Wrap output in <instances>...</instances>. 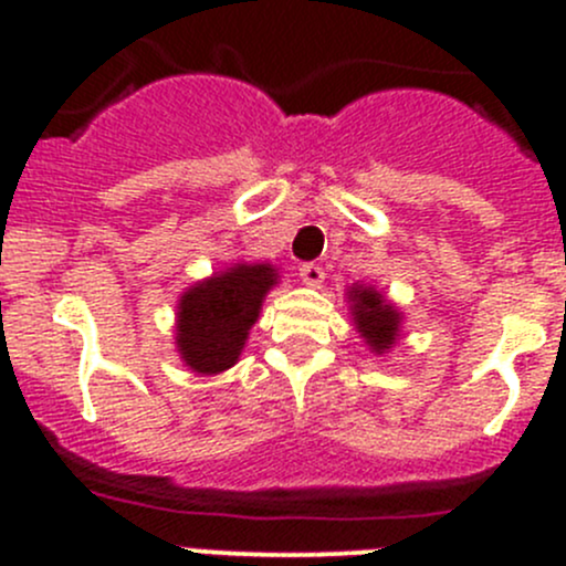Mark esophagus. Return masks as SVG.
<instances>
[{"label":"esophagus","instance_id":"esophagus-1","mask_svg":"<svg viewBox=\"0 0 566 566\" xmlns=\"http://www.w3.org/2000/svg\"><path fill=\"white\" fill-rule=\"evenodd\" d=\"M298 276H301V282L310 284V287H319L325 279V271H323V265H317V262H304V265L298 268Z\"/></svg>","mask_w":566,"mask_h":566}]
</instances>
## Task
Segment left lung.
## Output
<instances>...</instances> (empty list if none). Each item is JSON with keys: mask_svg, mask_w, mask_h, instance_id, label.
Segmentation results:
<instances>
[{"mask_svg": "<svg viewBox=\"0 0 566 566\" xmlns=\"http://www.w3.org/2000/svg\"><path fill=\"white\" fill-rule=\"evenodd\" d=\"M347 298H350L353 323H356L358 334L364 336L369 350L380 356L394 347L399 336V323H402L397 306L389 304L378 290L367 287V284H353L347 290Z\"/></svg>", "mask_w": 566, "mask_h": 566, "instance_id": "left-lung-1", "label": "left lung"}]
</instances>
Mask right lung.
Returning a JSON list of instances; mask_svg holds the SVG:
<instances>
[{
    "instance_id": "add662e5",
    "label": "right lung",
    "mask_w": 566,
    "mask_h": 566,
    "mask_svg": "<svg viewBox=\"0 0 566 566\" xmlns=\"http://www.w3.org/2000/svg\"><path fill=\"white\" fill-rule=\"evenodd\" d=\"M276 279L268 262H235L180 295L175 345L191 373L219 375L238 361Z\"/></svg>"
}]
</instances>
